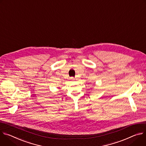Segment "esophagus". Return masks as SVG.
Wrapping results in <instances>:
<instances>
[{
    "mask_svg": "<svg viewBox=\"0 0 146 146\" xmlns=\"http://www.w3.org/2000/svg\"><path fill=\"white\" fill-rule=\"evenodd\" d=\"M71 80H75V79H74L73 77H72V78H71Z\"/></svg>",
    "mask_w": 146,
    "mask_h": 146,
    "instance_id": "esophagus-1",
    "label": "esophagus"
}]
</instances>
